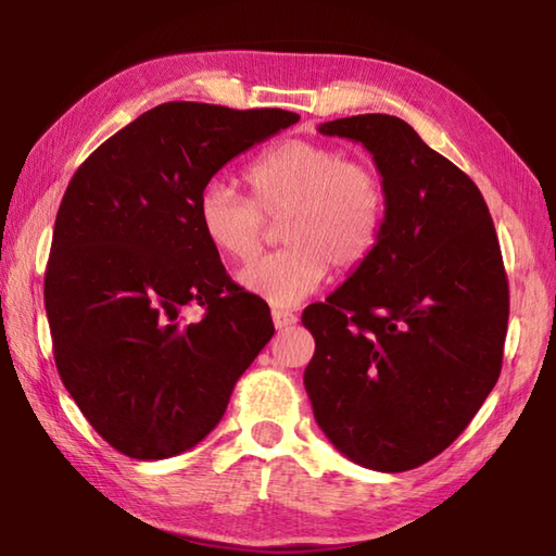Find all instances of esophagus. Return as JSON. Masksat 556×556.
<instances>
[{
    "label": "esophagus",
    "mask_w": 556,
    "mask_h": 556,
    "mask_svg": "<svg viewBox=\"0 0 556 556\" xmlns=\"http://www.w3.org/2000/svg\"><path fill=\"white\" fill-rule=\"evenodd\" d=\"M271 321H275V328L285 331V328H291L296 324V316L291 312H281V308H275V312H271Z\"/></svg>",
    "instance_id": "obj_1"
}]
</instances>
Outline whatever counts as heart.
Masks as SVG:
<instances>
[{
  "label": "heart",
  "mask_w": 556,
  "mask_h": 556,
  "mask_svg": "<svg viewBox=\"0 0 556 556\" xmlns=\"http://www.w3.org/2000/svg\"><path fill=\"white\" fill-rule=\"evenodd\" d=\"M252 199L211 181L199 195V225L215 250L248 262L262 250L269 220H285V250L252 262L238 281L269 306L312 296L328 265L351 271L380 240L388 195L372 166L348 162L341 149L291 139L248 168Z\"/></svg>",
  "instance_id": "obj_1"
}]
</instances>
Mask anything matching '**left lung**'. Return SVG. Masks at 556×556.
<instances>
[{
	"mask_svg": "<svg viewBox=\"0 0 556 556\" xmlns=\"http://www.w3.org/2000/svg\"><path fill=\"white\" fill-rule=\"evenodd\" d=\"M363 144L388 195L380 240L301 324L316 425L357 466L400 473L439 456L495 388L507 277L478 186L392 115L324 122Z\"/></svg>",
	"mask_w": 556,
	"mask_h": 556,
	"instance_id": "1",
	"label": "left lung"
}]
</instances>
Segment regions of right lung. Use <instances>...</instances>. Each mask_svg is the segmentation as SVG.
Instances as JSON below:
<instances>
[{
	"label": "right lung",
	"instance_id": "obj_1",
	"mask_svg": "<svg viewBox=\"0 0 556 556\" xmlns=\"http://www.w3.org/2000/svg\"><path fill=\"white\" fill-rule=\"evenodd\" d=\"M287 110L164 102L100 144L55 215L43 301L61 380L119 454H184L223 419L235 382L275 336L199 225V195ZM186 305L204 316L186 323Z\"/></svg>",
	"mask_w": 556,
	"mask_h": 556
}]
</instances>
